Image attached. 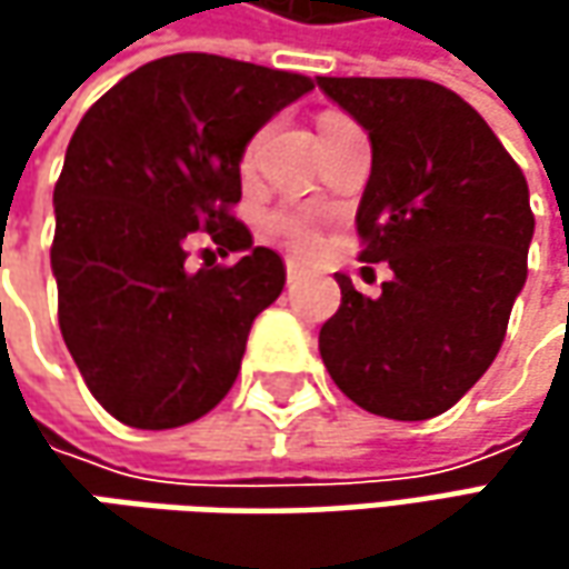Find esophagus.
<instances>
[{"label": "esophagus", "instance_id": "1", "mask_svg": "<svg viewBox=\"0 0 569 569\" xmlns=\"http://www.w3.org/2000/svg\"><path fill=\"white\" fill-rule=\"evenodd\" d=\"M284 269H288V281H291V284H295L297 278H300V272H303V269H300V262H295V259H288V262H284Z\"/></svg>", "mask_w": 569, "mask_h": 569}]
</instances>
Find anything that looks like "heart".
Wrapping results in <instances>:
<instances>
[{
	"label": "heart",
	"mask_w": 569,
	"mask_h": 569,
	"mask_svg": "<svg viewBox=\"0 0 569 569\" xmlns=\"http://www.w3.org/2000/svg\"><path fill=\"white\" fill-rule=\"evenodd\" d=\"M341 120L339 113H326L322 122H332ZM252 151H256V144H250L247 151H243V164H250L252 161ZM266 233L274 237V240H281L288 250H295L297 256H310V252H317L319 247V218L317 211H310V208H274L266 214Z\"/></svg>",
	"instance_id": "heart-1"
}]
</instances>
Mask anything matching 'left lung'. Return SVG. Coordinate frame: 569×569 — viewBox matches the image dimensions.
Segmentation results:
<instances>
[{
    "label": "left lung",
    "instance_id": "obj_1",
    "mask_svg": "<svg viewBox=\"0 0 569 569\" xmlns=\"http://www.w3.org/2000/svg\"><path fill=\"white\" fill-rule=\"evenodd\" d=\"M373 148L358 206L363 262H389L377 300L336 274L341 307L319 355L370 415L427 421L497 358L536 233L529 187L456 91L425 78H317Z\"/></svg>",
    "mask_w": 569,
    "mask_h": 569
}]
</instances>
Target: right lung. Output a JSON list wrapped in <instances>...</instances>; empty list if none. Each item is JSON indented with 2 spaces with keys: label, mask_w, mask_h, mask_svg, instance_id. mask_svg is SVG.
I'll return each mask as SVG.
<instances>
[{
  "label": "right lung",
  "mask_w": 569,
  "mask_h": 569,
  "mask_svg": "<svg viewBox=\"0 0 569 569\" xmlns=\"http://www.w3.org/2000/svg\"><path fill=\"white\" fill-rule=\"evenodd\" d=\"M307 91L297 72L177 53L122 78L78 122L53 189L59 329L122 425L183 427L237 380L252 319L284 288L281 256L252 247L230 214L240 161ZM196 229L241 259L189 273Z\"/></svg>",
  "instance_id": "right-lung-1"
}]
</instances>
